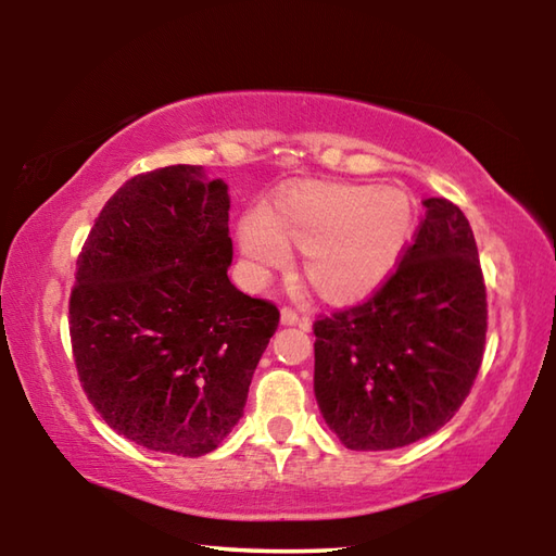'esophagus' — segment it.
<instances>
[{"label": "esophagus", "instance_id": "1", "mask_svg": "<svg viewBox=\"0 0 556 556\" xmlns=\"http://www.w3.org/2000/svg\"><path fill=\"white\" fill-rule=\"evenodd\" d=\"M301 321V318H299V314L294 312V308H281V324H285V326H296Z\"/></svg>", "mask_w": 556, "mask_h": 556}]
</instances>
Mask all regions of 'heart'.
<instances>
[{"instance_id": "b5f03b06", "label": "heart", "mask_w": 556, "mask_h": 556, "mask_svg": "<svg viewBox=\"0 0 556 556\" xmlns=\"http://www.w3.org/2000/svg\"><path fill=\"white\" fill-rule=\"evenodd\" d=\"M417 230V203L400 186L312 181L291 188L238 223L252 277L287 269L301 250L308 285L331 304H353L388 281Z\"/></svg>"}]
</instances>
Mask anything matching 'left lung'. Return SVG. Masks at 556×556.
<instances>
[{"label": "left lung", "instance_id": "1", "mask_svg": "<svg viewBox=\"0 0 556 556\" xmlns=\"http://www.w3.org/2000/svg\"><path fill=\"white\" fill-rule=\"evenodd\" d=\"M414 244L375 294L314 324V392L353 451L434 434L483 361L488 304L473 230L458 205L427 199Z\"/></svg>", "mask_w": 556, "mask_h": 556}]
</instances>
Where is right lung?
<instances>
[{
  "label": "right lung",
  "instance_id": "obj_1",
  "mask_svg": "<svg viewBox=\"0 0 556 556\" xmlns=\"http://www.w3.org/2000/svg\"><path fill=\"white\" fill-rule=\"evenodd\" d=\"M230 195L203 166L139 174L100 211L71 294L75 368L117 434L176 456L238 425L275 304L232 285Z\"/></svg>",
  "mask_w": 556,
  "mask_h": 556
}]
</instances>
